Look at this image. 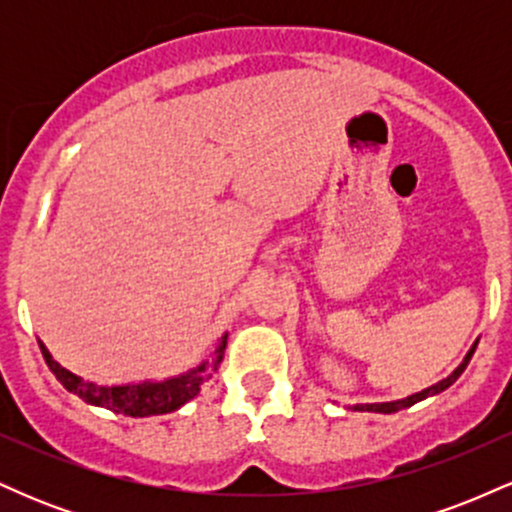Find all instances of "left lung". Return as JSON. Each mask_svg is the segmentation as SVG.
<instances>
[{
    "label": "left lung",
    "mask_w": 512,
    "mask_h": 512,
    "mask_svg": "<svg viewBox=\"0 0 512 512\" xmlns=\"http://www.w3.org/2000/svg\"><path fill=\"white\" fill-rule=\"evenodd\" d=\"M474 349H477V344H474L472 349H469V354L464 356V361L460 363V366L455 368V373L448 375V378H445V380H440V383H436V385L426 387L424 392H416V395H411V397H407V399H399V402H383V404H358L356 409H358V411H380V414H395V411H399V409H407V407H411V404L421 402V399H426V397H431V395H438V392L448 390V387H450L452 383H455L457 378H460V375H462V370L467 368V363H469V358H472Z\"/></svg>",
    "instance_id": "left-lung-1"
}]
</instances>
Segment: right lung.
Instances as JSON below:
<instances>
[{
	"instance_id": "obj_1",
	"label": "right lung",
	"mask_w": 512,
	"mask_h": 512,
	"mask_svg": "<svg viewBox=\"0 0 512 512\" xmlns=\"http://www.w3.org/2000/svg\"><path fill=\"white\" fill-rule=\"evenodd\" d=\"M228 334H223L219 346H216V363H221L223 349H226ZM45 363L55 373V378L64 385V390L79 395L84 402L93 404V407H103L115 411V414L125 416H156V414H168V411L180 409L182 404L190 402L192 397H197L199 385L204 383V373H207L209 363L192 368L190 373L178 375V378L163 380V383H142V385H117V387H98L93 383H86L79 375L69 373L67 368H62L55 358L50 356V351L40 344Z\"/></svg>"
}]
</instances>
